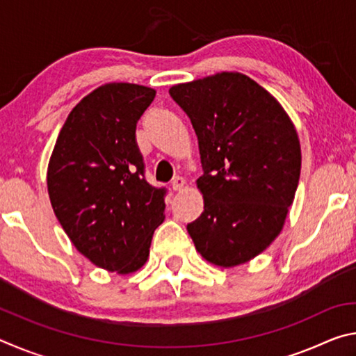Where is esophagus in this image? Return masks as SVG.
Masks as SVG:
<instances>
[{"instance_id":"1","label":"esophagus","mask_w":356,"mask_h":356,"mask_svg":"<svg viewBox=\"0 0 356 356\" xmlns=\"http://www.w3.org/2000/svg\"><path fill=\"white\" fill-rule=\"evenodd\" d=\"M186 185V182H185V179L184 177H180V176H177V177H174L172 179V182H171V186H172V190H176V191H180V190H184V186Z\"/></svg>"}]
</instances>
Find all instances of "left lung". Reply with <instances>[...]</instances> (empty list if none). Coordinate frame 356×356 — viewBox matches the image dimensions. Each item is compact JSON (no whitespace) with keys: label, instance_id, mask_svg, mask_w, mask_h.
Listing matches in <instances>:
<instances>
[{"label":"left lung","instance_id":"obj_1","mask_svg":"<svg viewBox=\"0 0 356 356\" xmlns=\"http://www.w3.org/2000/svg\"><path fill=\"white\" fill-rule=\"evenodd\" d=\"M200 144L204 212L186 226L210 264L236 267L284 226L301 170L297 130L272 94L238 72L170 89Z\"/></svg>","mask_w":356,"mask_h":356}]
</instances>
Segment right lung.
I'll use <instances>...</instances> for the list:
<instances>
[{
	"label": "right lung",
	"instance_id": "1",
	"mask_svg": "<svg viewBox=\"0 0 356 356\" xmlns=\"http://www.w3.org/2000/svg\"><path fill=\"white\" fill-rule=\"evenodd\" d=\"M152 88L108 83L65 119L47 171L56 218L75 248L108 272L146 264L154 231L165 220L166 188L144 177L136 124Z\"/></svg>",
	"mask_w": 356,
	"mask_h": 356
}]
</instances>
